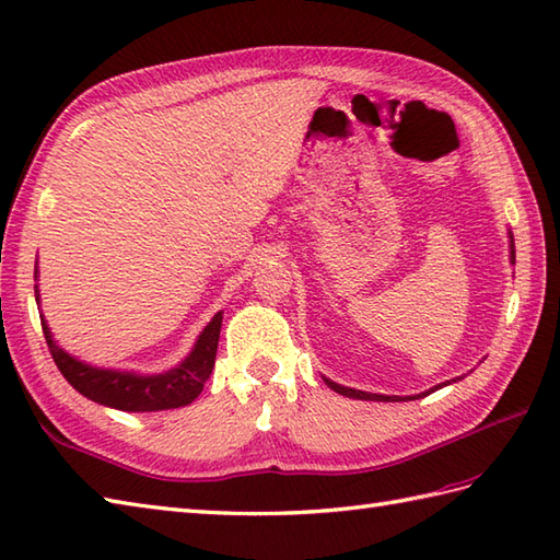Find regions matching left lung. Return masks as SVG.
I'll return each mask as SVG.
<instances>
[{"instance_id": "obj_1", "label": "left lung", "mask_w": 560, "mask_h": 560, "mask_svg": "<svg viewBox=\"0 0 560 560\" xmlns=\"http://www.w3.org/2000/svg\"><path fill=\"white\" fill-rule=\"evenodd\" d=\"M510 257H513V265H515V243H513V235H510ZM325 383L335 389V392H339V395H343V397H351V399H373V401H387V399H397V397H385V395H371V392H361V389H351V387H341V385H337V383H331V380H327L325 377ZM443 385H447V383H443ZM433 389H440V385L438 387H433ZM431 389V392H433ZM423 395H428V392H423ZM416 397H421V395H416ZM413 397V399H416Z\"/></svg>"}]
</instances>
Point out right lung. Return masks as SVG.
I'll return each mask as SVG.
<instances>
[{"instance_id":"obj_1","label":"right lung","mask_w":560,"mask_h":560,"mask_svg":"<svg viewBox=\"0 0 560 560\" xmlns=\"http://www.w3.org/2000/svg\"><path fill=\"white\" fill-rule=\"evenodd\" d=\"M221 319L223 313L213 315L211 323L199 335L192 353H189L180 365L173 368V371L161 375L117 373L86 365L71 359L69 353L57 347L45 323L43 331L47 349H50L59 373H62L67 377V383L77 392H81L83 397L120 411H161L185 407V404L195 401L199 397V392L205 389V383L213 371V363H217Z\"/></svg>"}]
</instances>
